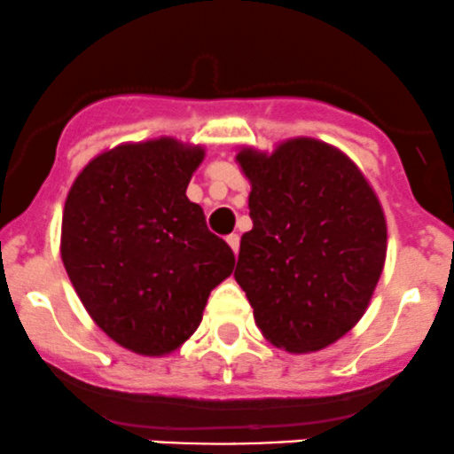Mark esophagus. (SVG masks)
<instances>
[{"label":"esophagus","instance_id":"34e87169","mask_svg":"<svg viewBox=\"0 0 454 454\" xmlns=\"http://www.w3.org/2000/svg\"><path fill=\"white\" fill-rule=\"evenodd\" d=\"M227 245L231 247L233 254H238V249H240V236H238V233H229V236H227Z\"/></svg>","mask_w":454,"mask_h":454}]
</instances>
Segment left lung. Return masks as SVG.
<instances>
[{
  "label": "left lung",
  "instance_id": "obj_1",
  "mask_svg": "<svg viewBox=\"0 0 454 454\" xmlns=\"http://www.w3.org/2000/svg\"><path fill=\"white\" fill-rule=\"evenodd\" d=\"M254 229L236 282L262 334L293 354L319 352L358 324L387 255V223L356 163L310 137L273 155L242 148Z\"/></svg>",
  "mask_w": 454,
  "mask_h": 454
}]
</instances>
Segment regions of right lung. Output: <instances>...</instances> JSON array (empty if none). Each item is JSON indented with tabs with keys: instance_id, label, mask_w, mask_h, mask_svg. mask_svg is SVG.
Wrapping results in <instances>:
<instances>
[{
	"instance_id": "obj_1",
	"label": "right lung",
	"mask_w": 454,
	"mask_h": 454,
	"mask_svg": "<svg viewBox=\"0 0 454 454\" xmlns=\"http://www.w3.org/2000/svg\"><path fill=\"white\" fill-rule=\"evenodd\" d=\"M203 157L172 137L122 144L91 159L65 200V270L91 319L135 354L190 339L236 264L185 196Z\"/></svg>"
}]
</instances>
